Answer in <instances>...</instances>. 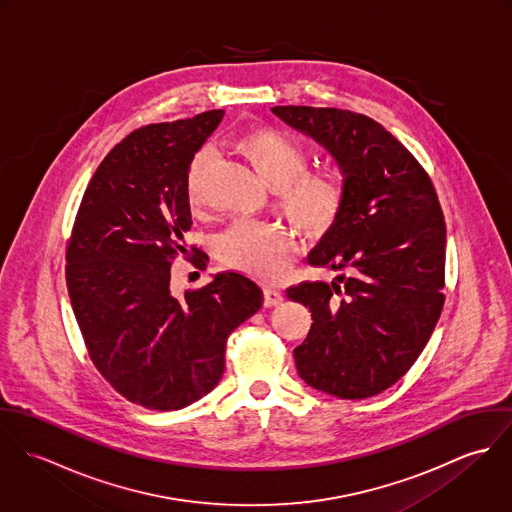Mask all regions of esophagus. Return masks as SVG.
<instances>
[{
    "label": "esophagus",
    "instance_id": "esophagus-1",
    "mask_svg": "<svg viewBox=\"0 0 512 512\" xmlns=\"http://www.w3.org/2000/svg\"><path fill=\"white\" fill-rule=\"evenodd\" d=\"M284 301V295L278 290H272V288H266L264 290V305L266 307H274V305H280Z\"/></svg>",
    "mask_w": 512,
    "mask_h": 512
}]
</instances>
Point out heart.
Here are the masks:
<instances>
[{"instance_id":"b5f03b06","label":"heart","mask_w":512,"mask_h":512,"mask_svg":"<svg viewBox=\"0 0 512 512\" xmlns=\"http://www.w3.org/2000/svg\"><path fill=\"white\" fill-rule=\"evenodd\" d=\"M234 147L276 191L280 211L301 234L323 236L339 219L345 203L341 179L331 171H309L307 149L290 134L274 128L254 130L242 134ZM209 159L207 151H199L185 173V195L193 211L207 205ZM217 250L226 266L274 282L286 274L292 238L278 224L240 219L220 234Z\"/></svg>"}]
</instances>
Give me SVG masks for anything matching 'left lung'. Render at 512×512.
<instances>
[{
  "mask_svg": "<svg viewBox=\"0 0 512 512\" xmlns=\"http://www.w3.org/2000/svg\"><path fill=\"white\" fill-rule=\"evenodd\" d=\"M272 112L325 147L345 177L343 211L307 256L339 276L286 292L313 319L293 351L297 372L343 400L376 396L416 363L443 309L436 189L416 157L368 116L313 106Z\"/></svg>",
  "mask_w": 512,
  "mask_h": 512,
  "instance_id": "obj_1",
  "label": "left lung"
}]
</instances>
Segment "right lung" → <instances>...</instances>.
<instances>
[{
  "instance_id": "add662e5",
  "label": "right lung",
  "mask_w": 512,
  "mask_h": 512,
  "mask_svg": "<svg viewBox=\"0 0 512 512\" xmlns=\"http://www.w3.org/2000/svg\"><path fill=\"white\" fill-rule=\"evenodd\" d=\"M222 116L209 110L124 138L92 175L67 246V288L88 355L116 392L149 410L209 394L228 335L264 303L236 272L183 297L169 288L179 252L207 268V254L185 244L193 224L185 173Z\"/></svg>"
}]
</instances>
